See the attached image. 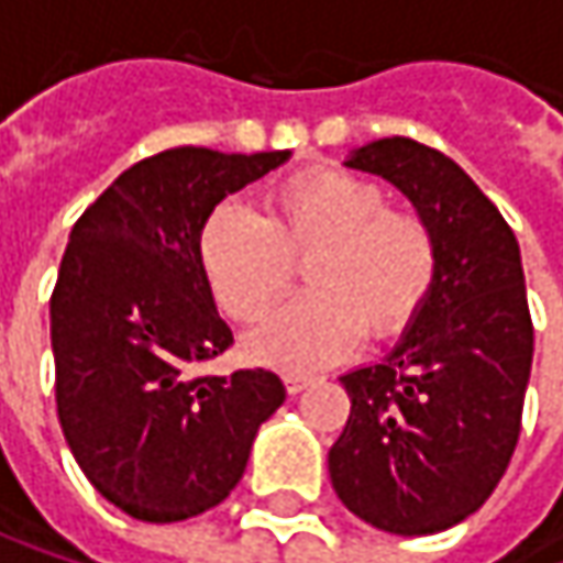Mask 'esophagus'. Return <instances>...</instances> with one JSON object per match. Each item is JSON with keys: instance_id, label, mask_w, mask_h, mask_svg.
I'll return each mask as SVG.
<instances>
[{"instance_id": "esophagus-1", "label": "esophagus", "mask_w": 563, "mask_h": 563, "mask_svg": "<svg viewBox=\"0 0 563 563\" xmlns=\"http://www.w3.org/2000/svg\"><path fill=\"white\" fill-rule=\"evenodd\" d=\"M309 375H296V372H289V375H283V385H286V391L289 394H299V391H306L309 388Z\"/></svg>"}]
</instances>
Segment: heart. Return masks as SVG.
<instances>
[{
  "label": "heart",
  "mask_w": 563,
  "mask_h": 563,
  "mask_svg": "<svg viewBox=\"0 0 563 563\" xmlns=\"http://www.w3.org/2000/svg\"><path fill=\"white\" fill-rule=\"evenodd\" d=\"M201 271L224 316L254 325L292 289L306 264L309 296L247 339L254 362L312 372L345 358L362 332L391 339L423 309L437 283V238L407 208L388 205L372 178L306 169L280 181L264 214L224 201L198 238Z\"/></svg>",
  "instance_id": "b5f03b06"
}]
</instances>
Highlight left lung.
<instances>
[{
    "label": "left lung",
    "instance_id": "left-lung-1",
    "mask_svg": "<svg viewBox=\"0 0 563 563\" xmlns=\"http://www.w3.org/2000/svg\"><path fill=\"white\" fill-rule=\"evenodd\" d=\"M345 166L410 198L440 264L391 355L339 378L352 413L329 450V476L362 521L433 534L493 496L518 443L534 352L521 254L499 208L450 156L391 136Z\"/></svg>",
    "mask_w": 563,
    "mask_h": 563
}]
</instances>
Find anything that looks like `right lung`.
Here are the masks:
<instances>
[{
    "mask_svg": "<svg viewBox=\"0 0 563 563\" xmlns=\"http://www.w3.org/2000/svg\"><path fill=\"white\" fill-rule=\"evenodd\" d=\"M286 159L289 150H166L130 166L70 228L52 292L57 420L90 486L140 521L224 503L286 397L264 368L198 372L234 342L201 271V224Z\"/></svg>",
    "mask_w": 563,
    "mask_h": 563,
    "instance_id": "1",
    "label": "right lung"
}]
</instances>
